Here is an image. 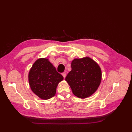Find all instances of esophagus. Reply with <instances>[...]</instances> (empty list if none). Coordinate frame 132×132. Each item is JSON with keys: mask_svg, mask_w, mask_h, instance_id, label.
<instances>
[{"mask_svg": "<svg viewBox=\"0 0 132 132\" xmlns=\"http://www.w3.org/2000/svg\"><path fill=\"white\" fill-rule=\"evenodd\" d=\"M62 75H63V77H64V78H65V77H66V73H62Z\"/></svg>", "mask_w": 132, "mask_h": 132, "instance_id": "esophagus-1", "label": "esophagus"}]
</instances>
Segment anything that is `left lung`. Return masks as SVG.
I'll list each match as a JSON object with an SVG mask.
<instances>
[{
  "mask_svg": "<svg viewBox=\"0 0 132 132\" xmlns=\"http://www.w3.org/2000/svg\"><path fill=\"white\" fill-rule=\"evenodd\" d=\"M71 67L65 80L74 95L81 98L93 95L101 81V70L98 65L92 59L85 57L74 59Z\"/></svg>",
  "mask_w": 132,
  "mask_h": 132,
  "instance_id": "left-lung-1",
  "label": "left lung"
}]
</instances>
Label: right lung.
I'll return each mask as SVG.
<instances>
[{
	"label": "right lung",
	"mask_w": 132,
	"mask_h": 132,
	"mask_svg": "<svg viewBox=\"0 0 132 132\" xmlns=\"http://www.w3.org/2000/svg\"><path fill=\"white\" fill-rule=\"evenodd\" d=\"M63 76L46 58H39L35 62L30 70L29 81L31 89L42 99L53 97L58 83Z\"/></svg>",
	"instance_id": "1"
}]
</instances>
